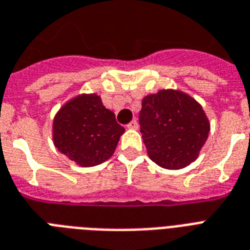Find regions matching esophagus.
Returning a JSON list of instances; mask_svg holds the SVG:
<instances>
[{
    "label": "esophagus",
    "instance_id": "34e87169",
    "mask_svg": "<svg viewBox=\"0 0 250 250\" xmlns=\"http://www.w3.org/2000/svg\"><path fill=\"white\" fill-rule=\"evenodd\" d=\"M128 128L129 129H137V128H139V123H137L136 119H133V121L129 123Z\"/></svg>",
    "mask_w": 250,
    "mask_h": 250
}]
</instances>
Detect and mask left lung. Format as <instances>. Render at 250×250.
<instances>
[{
	"label": "left lung",
	"instance_id": "left-lung-1",
	"mask_svg": "<svg viewBox=\"0 0 250 250\" xmlns=\"http://www.w3.org/2000/svg\"><path fill=\"white\" fill-rule=\"evenodd\" d=\"M139 122L149 158L167 170H180L197 160L210 132L202 106L182 90L145 96Z\"/></svg>",
	"mask_w": 250,
	"mask_h": 250
}]
</instances>
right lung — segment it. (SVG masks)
Listing matches in <instances>:
<instances>
[{"instance_id":"add662e5","label":"right lung","mask_w":250,"mask_h":250,"mask_svg":"<svg viewBox=\"0 0 250 250\" xmlns=\"http://www.w3.org/2000/svg\"><path fill=\"white\" fill-rule=\"evenodd\" d=\"M125 128L96 93L78 94L53 119L54 146L82 167H92L113 156Z\"/></svg>"}]
</instances>
